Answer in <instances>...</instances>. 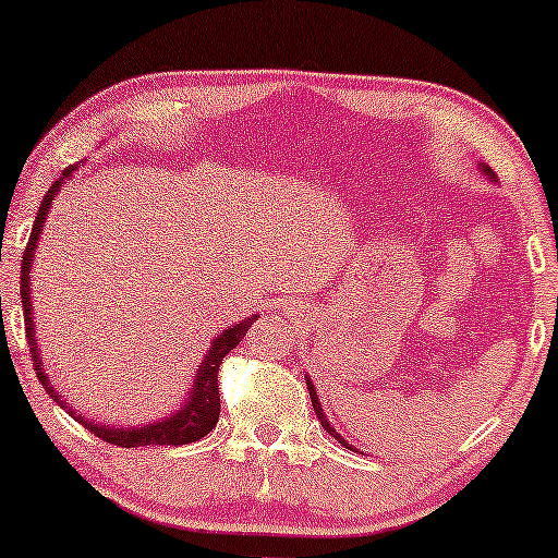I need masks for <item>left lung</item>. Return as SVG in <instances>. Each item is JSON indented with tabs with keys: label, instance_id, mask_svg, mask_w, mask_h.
Wrapping results in <instances>:
<instances>
[{
	"label": "left lung",
	"instance_id": "1",
	"mask_svg": "<svg viewBox=\"0 0 558 558\" xmlns=\"http://www.w3.org/2000/svg\"><path fill=\"white\" fill-rule=\"evenodd\" d=\"M477 170H480V172H483L487 180H490V182H495V174H493V170H490V167H487L485 162H480V165H477ZM304 378H307V388H310V399H312V409H315V414H317V418H319V424H323V426H325V432H327V434H332V437H335V439H338L342 447L353 449V445H348V441H345V439H342L338 432H335V426H332L330 422H327V416H325V411H323V403H319L317 388H315V384H312V378L307 376V373H304Z\"/></svg>",
	"mask_w": 558,
	"mask_h": 558
}]
</instances>
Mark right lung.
<instances>
[{"label":"right lung","mask_w":558,"mask_h":558,"mask_svg":"<svg viewBox=\"0 0 558 558\" xmlns=\"http://www.w3.org/2000/svg\"><path fill=\"white\" fill-rule=\"evenodd\" d=\"M75 174V165L65 167L63 178H58L52 182V187L45 193L43 203H40V213H37L35 223H33V233H29L27 248L22 254V274H20V296H22V312H25V332H27V348H29V357H33V365L37 371V378L45 391L50 393V399L60 403L68 414H71L75 422L86 426L88 432H94L96 437H101L104 441L117 447H147V445H190V441L203 439L205 434H210L213 426L218 424V414H220V396H218V371H220V361L231 353V350L239 345V342L246 338V332L251 330V325L256 323L258 315H251L241 323H235L233 327H228L216 338L210 340V350L205 353L203 363L195 368L193 376V388H187V399L180 409H174L170 416L157 418V422L149 424H140V426H113V424H98L94 418L83 416L81 411H75L71 403H65L60 399L58 388L52 386V380L48 378V373L43 368V357L40 350H37V338H35V317H33V262H35V248L37 241H40L43 226L48 220V210L56 195L63 190V185Z\"/></svg>","instance_id":"1"}]
</instances>
